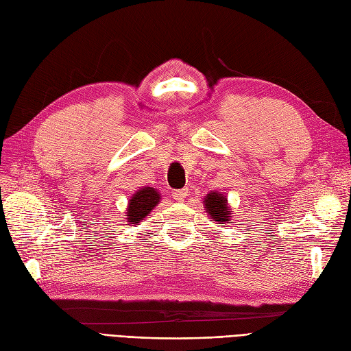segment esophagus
I'll use <instances>...</instances> for the list:
<instances>
[{"label":"esophagus","mask_w":351,"mask_h":351,"mask_svg":"<svg viewBox=\"0 0 351 351\" xmlns=\"http://www.w3.org/2000/svg\"><path fill=\"white\" fill-rule=\"evenodd\" d=\"M186 196H187V190H186V189L178 190V192H174V193H173V197H174V200H177V202H184Z\"/></svg>","instance_id":"34e87169"}]
</instances>
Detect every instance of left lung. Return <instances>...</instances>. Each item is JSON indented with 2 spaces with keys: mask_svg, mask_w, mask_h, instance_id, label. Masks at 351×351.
<instances>
[{
  "mask_svg": "<svg viewBox=\"0 0 351 351\" xmlns=\"http://www.w3.org/2000/svg\"><path fill=\"white\" fill-rule=\"evenodd\" d=\"M204 206L206 214L210 217V219L215 221V224H227L231 219V206L228 205V200L226 193L222 192H209L204 197Z\"/></svg>",
  "mask_w": 351,
  "mask_h": 351,
  "instance_id": "obj_1",
  "label": "left lung"
}]
</instances>
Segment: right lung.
<instances>
[{
  "mask_svg": "<svg viewBox=\"0 0 351 351\" xmlns=\"http://www.w3.org/2000/svg\"><path fill=\"white\" fill-rule=\"evenodd\" d=\"M159 202H161V193L155 187L145 186L136 190L125 208L127 226H139Z\"/></svg>",
  "mask_w": 351,
  "mask_h": 351,
  "instance_id": "add662e5",
  "label": "right lung"
}]
</instances>
